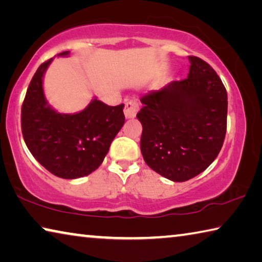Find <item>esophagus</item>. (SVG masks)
<instances>
[{"mask_svg":"<svg viewBox=\"0 0 262 262\" xmlns=\"http://www.w3.org/2000/svg\"><path fill=\"white\" fill-rule=\"evenodd\" d=\"M137 111H139V104L134 100L126 101L125 104V110H123V113H125L126 119H134L136 117Z\"/></svg>","mask_w":262,"mask_h":262,"instance_id":"obj_1","label":"esophagus"}]
</instances>
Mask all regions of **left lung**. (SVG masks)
<instances>
[{
  "label": "left lung",
  "instance_id": "1",
  "mask_svg": "<svg viewBox=\"0 0 262 262\" xmlns=\"http://www.w3.org/2000/svg\"><path fill=\"white\" fill-rule=\"evenodd\" d=\"M188 77L141 98V152L147 165L177 183L200 174L220 154L227 133L228 95L206 61L188 56Z\"/></svg>",
  "mask_w": 262,
  "mask_h": 262
}]
</instances>
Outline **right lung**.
<instances>
[{"mask_svg":"<svg viewBox=\"0 0 262 262\" xmlns=\"http://www.w3.org/2000/svg\"><path fill=\"white\" fill-rule=\"evenodd\" d=\"M51 62L39 66L31 79L21 105V133L30 152L51 173L63 179L81 178L103 163L125 123L123 104L108 106L94 99L79 113H57L47 105L42 90L43 74Z\"/></svg>","mask_w":262,"mask_h":262,"instance_id":"obj_1","label":"right lung"}]
</instances>
